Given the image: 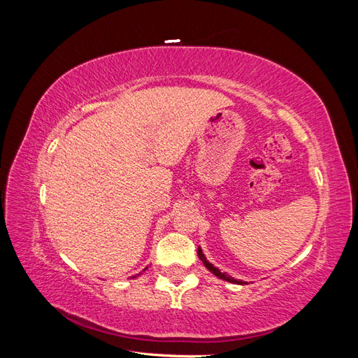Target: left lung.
Wrapping results in <instances>:
<instances>
[{"label":"left lung","mask_w":358,"mask_h":358,"mask_svg":"<svg viewBox=\"0 0 358 358\" xmlns=\"http://www.w3.org/2000/svg\"><path fill=\"white\" fill-rule=\"evenodd\" d=\"M197 254H199V258L201 259L203 262V264L208 267L210 272L215 275V276H218L220 279H224V280H229V282H233V284H243L242 280H237V279H234V278H231V276H229V275H225V273H222V272H220V268H216L213 264H210L208 259H206V257H204V254H203V251L201 249L199 248V251H197Z\"/></svg>","instance_id":"1"}]
</instances>
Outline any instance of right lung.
Wrapping results in <instances>:
<instances>
[{
    "label": "right lung",
    "instance_id": "right-lung-1",
    "mask_svg": "<svg viewBox=\"0 0 358 358\" xmlns=\"http://www.w3.org/2000/svg\"><path fill=\"white\" fill-rule=\"evenodd\" d=\"M145 270H146V268H145Z\"/></svg>",
    "mask_w": 358,
    "mask_h": 358
}]
</instances>
